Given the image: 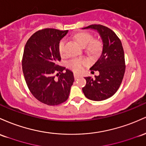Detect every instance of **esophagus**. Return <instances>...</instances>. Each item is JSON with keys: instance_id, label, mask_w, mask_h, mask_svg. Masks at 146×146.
<instances>
[{"instance_id": "34e87169", "label": "esophagus", "mask_w": 146, "mask_h": 146, "mask_svg": "<svg viewBox=\"0 0 146 146\" xmlns=\"http://www.w3.org/2000/svg\"><path fill=\"white\" fill-rule=\"evenodd\" d=\"M74 78H75V80L78 79V78H80V77H81V76H79V75L76 74H74Z\"/></svg>"}]
</instances>
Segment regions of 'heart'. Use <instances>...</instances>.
<instances>
[{
	"label": "heart",
	"instance_id": "b5f03b06",
	"mask_svg": "<svg viewBox=\"0 0 146 146\" xmlns=\"http://www.w3.org/2000/svg\"><path fill=\"white\" fill-rule=\"evenodd\" d=\"M75 38L82 47H86L88 46V50L92 55H98L102 49V45L99 40H93V36L87 32H81L75 35ZM65 40L63 39L59 42L58 45V52L61 56L64 54ZM88 61L86 59L74 58L68 63V67L75 72L79 73L83 70V67L87 65Z\"/></svg>",
	"mask_w": 146,
	"mask_h": 146
}]
</instances>
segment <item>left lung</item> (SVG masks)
Here are the masks:
<instances>
[{
	"label": "left lung",
	"instance_id": "8db88e82",
	"mask_svg": "<svg viewBox=\"0 0 146 146\" xmlns=\"http://www.w3.org/2000/svg\"><path fill=\"white\" fill-rule=\"evenodd\" d=\"M83 29H92L100 34L103 41L101 56L91 70L99 71L93 79L85 77L86 86L82 88L88 99L104 101L113 96L120 87L125 70V56L121 40L108 27L101 25H91Z\"/></svg>",
	"mask_w": 146,
	"mask_h": 146
}]
</instances>
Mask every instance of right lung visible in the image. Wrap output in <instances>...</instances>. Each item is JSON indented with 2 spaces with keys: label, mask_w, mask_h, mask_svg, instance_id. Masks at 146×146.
Wrapping results in <instances>:
<instances>
[{
  "label": "right lung",
  "mask_w": 146,
  "mask_h": 146,
  "mask_svg": "<svg viewBox=\"0 0 146 146\" xmlns=\"http://www.w3.org/2000/svg\"><path fill=\"white\" fill-rule=\"evenodd\" d=\"M68 32L51 28L38 30L25 46L22 60L25 80L34 97L48 106L67 101L74 81L72 72L66 69L63 73L65 68L56 65L60 60L58 43Z\"/></svg>",
  "instance_id": "add662e5"
}]
</instances>
